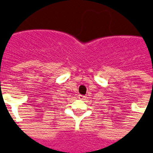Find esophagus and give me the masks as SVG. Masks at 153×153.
I'll return each mask as SVG.
<instances>
[{"label":"esophagus","mask_w":153,"mask_h":153,"mask_svg":"<svg viewBox=\"0 0 153 153\" xmlns=\"http://www.w3.org/2000/svg\"><path fill=\"white\" fill-rule=\"evenodd\" d=\"M79 99H80V100H85L86 97L83 96V95H79Z\"/></svg>","instance_id":"obj_1"}]
</instances>
